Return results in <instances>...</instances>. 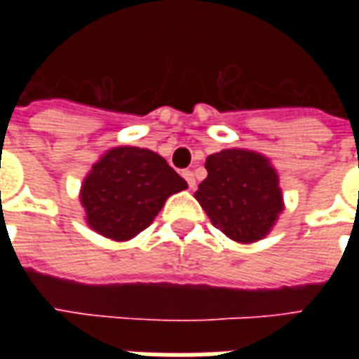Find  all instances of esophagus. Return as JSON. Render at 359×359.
<instances>
[{
    "instance_id": "obj_1",
    "label": "esophagus",
    "mask_w": 359,
    "mask_h": 359,
    "mask_svg": "<svg viewBox=\"0 0 359 359\" xmlns=\"http://www.w3.org/2000/svg\"><path fill=\"white\" fill-rule=\"evenodd\" d=\"M182 177H184L186 182H188V186H190L191 190H194V188H196V177H194V173L186 169V171H182Z\"/></svg>"
}]
</instances>
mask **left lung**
I'll return each instance as SVG.
<instances>
[{"instance_id":"left-lung-1","label":"left lung","mask_w":359,"mask_h":359,"mask_svg":"<svg viewBox=\"0 0 359 359\" xmlns=\"http://www.w3.org/2000/svg\"><path fill=\"white\" fill-rule=\"evenodd\" d=\"M208 175L196 199L214 227L240 244L264 238L283 212L279 179L259 152L225 149L205 162Z\"/></svg>"}]
</instances>
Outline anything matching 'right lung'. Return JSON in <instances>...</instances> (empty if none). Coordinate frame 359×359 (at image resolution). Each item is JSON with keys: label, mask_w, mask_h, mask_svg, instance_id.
Returning <instances> with one entry per match:
<instances>
[{"label": "right lung", "mask_w": 359, "mask_h": 359, "mask_svg": "<svg viewBox=\"0 0 359 359\" xmlns=\"http://www.w3.org/2000/svg\"><path fill=\"white\" fill-rule=\"evenodd\" d=\"M186 188V180L156 152L115 147L93 165L80 201L93 231L126 242L152 224L169 196Z\"/></svg>", "instance_id": "1"}]
</instances>
